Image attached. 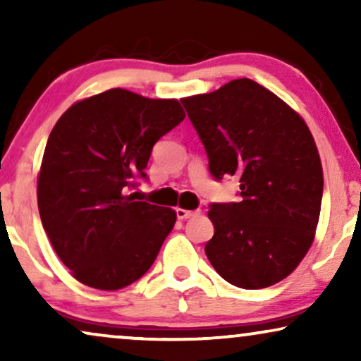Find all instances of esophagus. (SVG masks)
Returning a JSON list of instances; mask_svg holds the SVG:
<instances>
[{"label": "esophagus", "mask_w": 361, "mask_h": 361, "mask_svg": "<svg viewBox=\"0 0 361 361\" xmlns=\"http://www.w3.org/2000/svg\"><path fill=\"white\" fill-rule=\"evenodd\" d=\"M200 210H185V209H177L176 215L179 220H185V219H192V216L199 215Z\"/></svg>", "instance_id": "1"}]
</instances>
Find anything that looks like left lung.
<instances>
[{
    "mask_svg": "<svg viewBox=\"0 0 361 361\" xmlns=\"http://www.w3.org/2000/svg\"><path fill=\"white\" fill-rule=\"evenodd\" d=\"M180 102L214 179L240 180V202L210 204L207 258L236 288L279 283L312 245L322 204V166L307 125L250 78Z\"/></svg>",
    "mask_w": 361,
    "mask_h": 361,
    "instance_id": "1",
    "label": "left lung"
}]
</instances>
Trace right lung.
Here are the masks:
<instances>
[{
  "mask_svg": "<svg viewBox=\"0 0 361 361\" xmlns=\"http://www.w3.org/2000/svg\"><path fill=\"white\" fill-rule=\"evenodd\" d=\"M185 118L177 100L111 88L75 103L54 126L37 179L42 226L82 284L126 288L146 274L176 212L135 200L152 146Z\"/></svg>",
  "mask_w": 361,
  "mask_h": 361,
  "instance_id": "add662e5",
  "label": "right lung"
}]
</instances>
